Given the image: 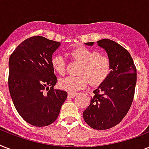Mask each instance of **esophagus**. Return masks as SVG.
I'll return each instance as SVG.
<instances>
[{
  "mask_svg": "<svg viewBox=\"0 0 149 149\" xmlns=\"http://www.w3.org/2000/svg\"><path fill=\"white\" fill-rule=\"evenodd\" d=\"M77 95V93H68V97H70V98L75 97Z\"/></svg>",
  "mask_w": 149,
  "mask_h": 149,
  "instance_id": "1",
  "label": "esophagus"
}]
</instances>
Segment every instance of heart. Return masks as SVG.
Here are the masks:
<instances>
[{
	"label": "heart",
	"instance_id": "b5f03b06",
	"mask_svg": "<svg viewBox=\"0 0 149 149\" xmlns=\"http://www.w3.org/2000/svg\"><path fill=\"white\" fill-rule=\"evenodd\" d=\"M70 55L76 62L81 64L78 72L79 77H67L60 79L58 85L64 91L76 92L86 87L89 82L91 86H100L111 73V58L97 50L81 46L72 50ZM51 64L57 73L61 76L65 74L67 64L62 55L52 56Z\"/></svg>",
	"mask_w": 149,
	"mask_h": 149
}]
</instances>
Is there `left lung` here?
<instances>
[{
  "label": "left lung",
  "mask_w": 149,
  "mask_h": 149,
  "mask_svg": "<svg viewBox=\"0 0 149 149\" xmlns=\"http://www.w3.org/2000/svg\"><path fill=\"white\" fill-rule=\"evenodd\" d=\"M93 42H86L92 45ZM111 61L107 79L93 91L91 104L84 111L85 122L93 129L107 130L121 121L134 100L137 70L127 49L110 39L97 41Z\"/></svg>",
  "instance_id": "1"
}]
</instances>
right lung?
Listing matches in <instances>:
<instances>
[{"label": "right lung", "mask_w": 149, "mask_h": 149, "mask_svg": "<svg viewBox=\"0 0 149 149\" xmlns=\"http://www.w3.org/2000/svg\"><path fill=\"white\" fill-rule=\"evenodd\" d=\"M59 45L42 36H32L9 58L8 87L14 105L20 116L36 127L52 124L67 98L65 91L54 88L57 78L51 58Z\"/></svg>", "instance_id": "add662e5"}]
</instances>
